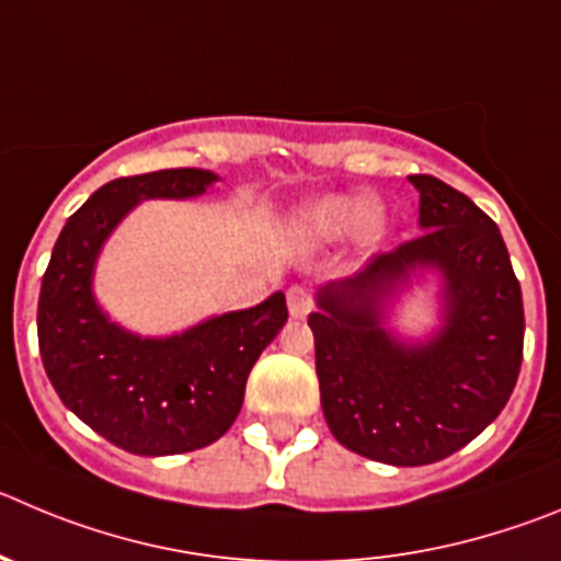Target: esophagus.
<instances>
[{"label":"esophagus","mask_w":561,"mask_h":561,"mask_svg":"<svg viewBox=\"0 0 561 561\" xmlns=\"http://www.w3.org/2000/svg\"><path fill=\"white\" fill-rule=\"evenodd\" d=\"M311 308H314V295L306 289V286H291L289 289V314L302 320V317L311 314Z\"/></svg>","instance_id":"1"}]
</instances>
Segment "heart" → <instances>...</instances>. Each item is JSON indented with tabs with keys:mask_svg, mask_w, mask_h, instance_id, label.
Listing matches in <instances>:
<instances>
[{
	"mask_svg": "<svg viewBox=\"0 0 561 561\" xmlns=\"http://www.w3.org/2000/svg\"><path fill=\"white\" fill-rule=\"evenodd\" d=\"M356 224V241L369 250L381 241L383 233V217L375 205H367L362 197L353 194H325L311 203L302 205L295 217V230L300 239L311 241V244H322V241H333Z\"/></svg>",
	"mask_w": 561,
	"mask_h": 561,
	"instance_id": "heart-1",
	"label": "heart"
}]
</instances>
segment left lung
<instances>
[{"mask_svg": "<svg viewBox=\"0 0 561 561\" xmlns=\"http://www.w3.org/2000/svg\"><path fill=\"white\" fill-rule=\"evenodd\" d=\"M423 233L322 286L314 331L328 428L344 448L394 467L434 465L472 442L506 405L523 362V295L497 225L467 194L411 174ZM446 280L443 328L400 343L382 328L410 272Z\"/></svg>", "mask_w": 561, "mask_h": 561, "instance_id": "obj_1", "label": "left lung"}]
</instances>
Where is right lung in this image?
<instances>
[{"mask_svg": "<svg viewBox=\"0 0 561 561\" xmlns=\"http://www.w3.org/2000/svg\"><path fill=\"white\" fill-rule=\"evenodd\" d=\"M208 169H161L96 188L55 241L41 280L38 347L55 392L82 423L136 456L188 454L239 417L247 375L289 320L284 291L167 339H141L105 317L91 280L102 244L141 199H188Z\"/></svg>", "mask_w": 561, "mask_h": 561, "instance_id": "obj_1", "label": "right lung"}]
</instances>
